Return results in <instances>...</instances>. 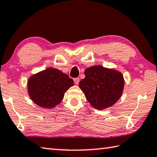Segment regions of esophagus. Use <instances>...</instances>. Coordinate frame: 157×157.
I'll return each mask as SVG.
<instances>
[{"instance_id": "34e87169", "label": "esophagus", "mask_w": 157, "mask_h": 157, "mask_svg": "<svg viewBox=\"0 0 157 157\" xmlns=\"http://www.w3.org/2000/svg\"><path fill=\"white\" fill-rule=\"evenodd\" d=\"M73 80H74V82H75V84L78 85V84H79V78H74Z\"/></svg>"}]
</instances>
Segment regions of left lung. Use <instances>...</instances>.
<instances>
[{
	"mask_svg": "<svg viewBox=\"0 0 157 157\" xmlns=\"http://www.w3.org/2000/svg\"><path fill=\"white\" fill-rule=\"evenodd\" d=\"M85 78L79 87L91 106L98 110L112 106L123 93L124 76L121 72L100 65L88 67L84 71Z\"/></svg>",
	"mask_w": 157,
	"mask_h": 157,
	"instance_id": "1",
	"label": "left lung"
}]
</instances>
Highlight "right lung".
Segmentation results:
<instances>
[{"mask_svg":"<svg viewBox=\"0 0 157 157\" xmlns=\"http://www.w3.org/2000/svg\"><path fill=\"white\" fill-rule=\"evenodd\" d=\"M73 84V80L67 74L54 68H48L30 77L27 90L34 103L50 109L60 103L65 92Z\"/></svg>","mask_w":157,"mask_h":157,"instance_id":"right-lung-1","label":"right lung"}]
</instances>
